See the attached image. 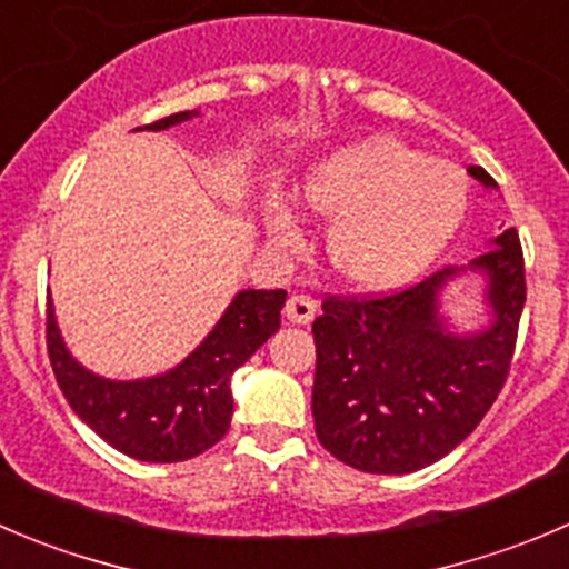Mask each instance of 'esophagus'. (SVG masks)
I'll return each instance as SVG.
<instances>
[{"mask_svg": "<svg viewBox=\"0 0 569 569\" xmlns=\"http://www.w3.org/2000/svg\"><path fill=\"white\" fill-rule=\"evenodd\" d=\"M315 312H318V303H315V298L307 296V292H292V296L287 298L284 315L292 323H309V320L315 318Z\"/></svg>", "mask_w": 569, "mask_h": 569, "instance_id": "34e87169", "label": "esophagus"}]
</instances>
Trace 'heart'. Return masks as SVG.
Segmentation results:
<instances>
[{"instance_id": "1", "label": "heart", "mask_w": 569, "mask_h": 569, "mask_svg": "<svg viewBox=\"0 0 569 569\" xmlns=\"http://www.w3.org/2000/svg\"><path fill=\"white\" fill-rule=\"evenodd\" d=\"M301 199L335 218L326 240L335 271L365 290H387L418 277L453 243L468 212V182L451 162L379 138L315 168ZM268 227L279 240L290 238L282 212H271Z\"/></svg>"}]
</instances>
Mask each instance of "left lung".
Here are the masks:
<instances>
[{
    "label": "left lung",
    "mask_w": 569,
    "mask_h": 569,
    "mask_svg": "<svg viewBox=\"0 0 569 569\" xmlns=\"http://www.w3.org/2000/svg\"><path fill=\"white\" fill-rule=\"evenodd\" d=\"M470 177L495 188L483 168ZM487 273L492 323L451 335L437 292L457 268L376 296H326L312 323V418L320 446L365 473L401 476L451 453L503 390L517 346L526 266L517 229L473 266Z\"/></svg>",
    "instance_id": "1"
}]
</instances>
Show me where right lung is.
I'll return each instance as SVG.
<instances>
[{
  "instance_id": "right-lung-1",
  "label": "right lung",
  "mask_w": 569,
  "mask_h": 569,
  "mask_svg": "<svg viewBox=\"0 0 569 569\" xmlns=\"http://www.w3.org/2000/svg\"><path fill=\"white\" fill-rule=\"evenodd\" d=\"M193 112H173L138 129H168ZM284 290H243L234 296L207 340L168 373L140 381L93 376L66 351L47 307V351L66 401L116 451L140 462H184L216 446L232 420L234 370L279 329Z\"/></svg>"
}]
</instances>
